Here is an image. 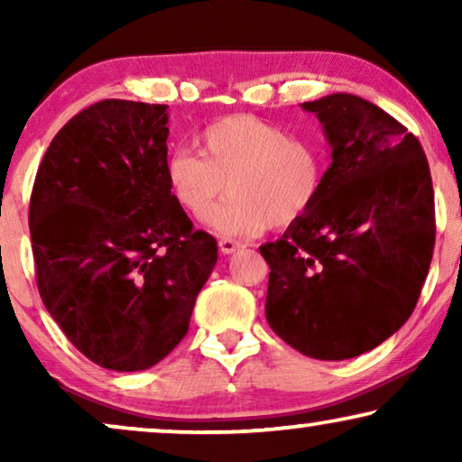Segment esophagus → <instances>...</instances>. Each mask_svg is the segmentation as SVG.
Listing matches in <instances>:
<instances>
[{"instance_id": "esophagus-1", "label": "esophagus", "mask_w": 462, "mask_h": 462, "mask_svg": "<svg viewBox=\"0 0 462 462\" xmlns=\"http://www.w3.org/2000/svg\"><path fill=\"white\" fill-rule=\"evenodd\" d=\"M218 248L223 254H233V252L242 248V242H237V239H231V237H223L218 242Z\"/></svg>"}]
</instances>
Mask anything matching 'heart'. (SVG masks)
Returning a JSON list of instances; mask_svg holds the SVG:
<instances>
[{"label":"heart","mask_w":462,"mask_h":462,"mask_svg":"<svg viewBox=\"0 0 462 462\" xmlns=\"http://www.w3.org/2000/svg\"><path fill=\"white\" fill-rule=\"evenodd\" d=\"M198 151L174 149L163 163L170 193L182 210L201 217L225 191L231 198L206 217L223 236L283 229L319 198L324 160L311 141L288 136L254 116H226L195 136Z\"/></svg>","instance_id":"1"}]
</instances>
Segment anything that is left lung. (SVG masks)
<instances>
[{"label": "left lung", "mask_w": 462, "mask_h": 462, "mask_svg": "<svg viewBox=\"0 0 462 462\" xmlns=\"http://www.w3.org/2000/svg\"><path fill=\"white\" fill-rule=\"evenodd\" d=\"M315 113L332 149L319 198L261 245L267 321L302 356L357 357L412 315L435 245V204L419 138L381 106L337 92Z\"/></svg>", "instance_id": "obj_1"}]
</instances>
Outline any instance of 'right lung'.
<instances>
[{
  "instance_id": "1",
  "label": "right lung",
  "mask_w": 462,
  "mask_h": 462,
  "mask_svg": "<svg viewBox=\"0 0 462 462\" xmlns=\"http://www.w3.org/2000/svg\"><path fill=\"white\" fill-rule=\"evenodd\" d=\"M168 105L100 100L62 125L29 206L40 296L100 368L147 370L185 338L218 258L170 193Z\"/></svg>"
}]
</instances>
